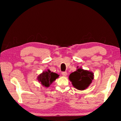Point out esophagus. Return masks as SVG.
Listing matches in <instances>:
<instances>
[{
    "label": "esophagus",
    "mask_w": 121,
    "mask_h": 121,
    "mask_svg": "<svg viewBox=\"0 0 121 121\" xmlns=\"http://www.w3.org/2000/svg\"><path fill=\"white\" fill-rule=\"evenodd\" d=\"M62 74L63 76H66V75H67V72H62Z\"/></svg>",
    "instance_id": "34e87169"
}]
</instances>
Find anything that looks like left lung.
<instances>
[{
	"mask_svg": "<svg viewBox=\"0 0 121 121\" xmlns=\"http://www.w3.org/2000/svg\"><path fill=\"white\" fill-rule=\"evenodd\" d=\"M69 79L75 88L78 90H84L91 84L94 79V74L91 72L79 68L70 74Z\"/></svg>",
	"mask_w": 121,
	"mask_h": 121,
	"instance_id": "1",
	"label": "left lung"
}]
</instances>
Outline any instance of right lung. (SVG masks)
<instances>
[{"label":"right lung","instance_id":"add662e5","mask_svg":"<svg viewBox=\"0 0 121 121\" xmlns=\"http://www.w3.org/2000/svg\"><path fill=\"white\" fill-rule=\"evenodd\" d=\"M58 77L59 75L57 74L51 72L50 70H48L47 71L43 72L39 75L38 77V80L41 82L43 86L48 87Z\"/></svg>","mask_w":121,"mask_h":121}]
</instances>
